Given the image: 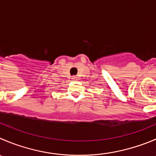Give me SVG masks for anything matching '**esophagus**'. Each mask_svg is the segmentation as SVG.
I'll return each mask as SVG.
<instances>
[{"mask_svg": "<svg viewBox=\"0 0 156 156\" xmlns=\"http://www.w3.org/2000/svg\"><path fill=\"white\" fill-rule=\"evenodd\" d=\"M72 78V80H73V81H76V80L78 79V77H77V76H73Z\"/></svg>", "mask_w": 156, "mask_h": 156, "instance_id": "1", "label": "esophagus"}]
</instances>
